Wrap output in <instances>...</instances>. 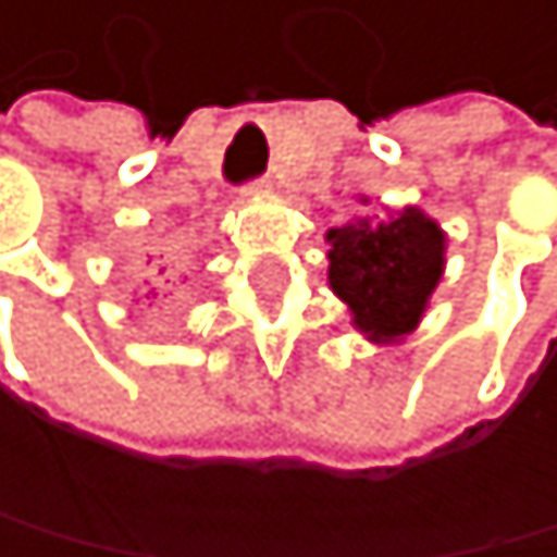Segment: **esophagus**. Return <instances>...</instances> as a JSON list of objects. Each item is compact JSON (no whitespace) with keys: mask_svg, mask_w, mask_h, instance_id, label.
Instances as JSON below:
<instances>
[{"mask_svg":"<svg viewBox=\"0 0 557 557\" xmlns=\"http://www.w3.org/2000/svg\"><path fill=\"white\" fill-rule=\"evenodd\" d=\"M268 191H272V181H255V184H247L244 187V198H258V195H268Z\"/></svg>","mask_w":557,"mask_h":557,"instance_id":"34e87169","label":"esophagus"}]
</instances>
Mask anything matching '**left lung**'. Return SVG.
<instances>
[{
    "label": "left lung",
    "mask_w": 557,
    "mask_h": 557,
    "mask_svg": "<svg viewBox=\"0 0 557 557\" xmlns=\"http://www.w3.org/2000/svg\"><path fill=\"white\" fill-rule=\"evenodd\" d=\"M370 206V198H359ZM327 285L351 327L376 345H397L422 324L446 272V233L422 209L356 215L327 230Z\"/></svg>",
    "instance_id": "8db88e82"
}]
</instances>
